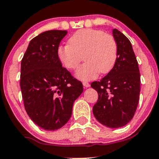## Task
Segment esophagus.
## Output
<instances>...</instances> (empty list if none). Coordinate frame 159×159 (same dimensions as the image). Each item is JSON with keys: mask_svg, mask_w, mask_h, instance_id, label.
<instances>
[{"mask_svg": "<svg viewBox=\"0 0 159 159\" xmlns=\"http://www.w3.org/2000/svg\"><path fill=\"white\" fill-rule=\"evenodd\" d=\"M83 85H84V87H86V88H87V87H90V84L87 82H84L83 83Z\"/></svg>", "mask_w": 159, "mask_h": 159, "instance_id": "1", "label": "esophagus"}]
</instances>
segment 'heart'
Returning a JSON list of instances; mask_svg holds the SVG:
<instances>
[{"label": "heart", "instance_id": "obj_1", "mask_svg": "<svg viewBox=\"0 0 159 159\" xmlns=\"http://www.w3.org/2000/svg\"><path fill=\"white\" fill-rule=\"evenodd\" d=\"M58 58L66 69L73 70L82 61H86L75 72L80 80H90L99 72L105 74L114 67L117 60L118 45L114 37L104 31L93 29L78 30L69 39V43L57 49Z\"/></svg>", "mask_w": 159, "mask_h": 159}]
</instances>
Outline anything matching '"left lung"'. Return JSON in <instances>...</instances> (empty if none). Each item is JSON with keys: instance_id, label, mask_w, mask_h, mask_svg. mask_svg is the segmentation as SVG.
<instances>
[{"instance_id": "8db88e82", "label": "left lung", "mask_w": 159, "mask_h": 159, "mask_svg": "<svg viewBox=\"0 0 159 159\" xmlns=\"http://www.w3.org/2000/svg\"><path fill=\"white\" fill-rule=\"evenodd\" d=\"M112 34L118 45L117 60L113 69L91 87L98 93L93 107L97 120L109 128L124 126L134 117L140 91L138 63L129 39L117 29Z\"/></svg>"}]
</instances>
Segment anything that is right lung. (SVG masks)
I'll return each mask as SVG.
<instances>
[{
  "label": "right lung",
  "instance_id": "obj_1",
  "mask_svg": "<svg viewBox=\"0 0 159 159\" xmlns=\"http://www.w3.org/2000/svg\"><path fill=\"white\" fill-rule=\"evenodd\" d=\"M66 30H48L31 40L21 62L20 87L31 120L45 130L62 127L83 93L80 81L62 67L57 55Z\"/></svg>",
  "mask_w": 159,
  "mask_h": 159
}]
</instances>
